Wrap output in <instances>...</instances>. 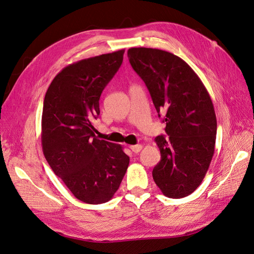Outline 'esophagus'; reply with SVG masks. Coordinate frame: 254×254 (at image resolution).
I'll return each instance as SVG.
<instances>
[{
    "mask_svg": "<svg viewBox=\"0 0 254 254\" xmlns=\"http://www.w3.org/2000/svg\"><path fill=\"white\" fill-rule=\"evenodd\" d=\"M142 148H143V146L142 145H131L130 146V149H131L134 153H137V152H140L141 150H142Z\"/></svg>",
    "mask_w": 254,
    "mask_h": 254,
    "instance_id": "obj_1",
    "label": "esophagus"
}]
</instances>
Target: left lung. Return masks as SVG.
I'll use <instances>...</instances> for the list:
<instances>
[{
  "instance_id": "left-lung-1",
  "label": "left lung",
  "mask_w": 254,
  "mask_h": 254,
  "mask_svg": "<svg viewBox=\"0 0 254 254\" xmlns=\"http://www.w3.org/2000/svg\"><path fill=\"white\" fill-rule=\"evenodd\" d=\"M129 63L147 87L165 135L155 139L161 152L152 178L170 198H183L200 186L212 161L217 122L204 84L186 61L158 49L131 48Z\"/></svg>"
}]
</instances>
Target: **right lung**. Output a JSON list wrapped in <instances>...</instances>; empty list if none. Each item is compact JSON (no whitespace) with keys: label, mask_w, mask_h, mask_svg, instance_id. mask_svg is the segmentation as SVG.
I'll return each mask as SVG.
<instances>
[{"label":"right lung","mask_w":254,"mask_h":254,"mask_svg":"<svg viewBox=\"0 0 254 254\" xmlns=\"http://www.w3.org/2000/svg\"><path fill=\"white\" fill-rule=\"evenodd\" d=\"M124 52L68 64L55 76L44 97V157L71 193L90 204L109 201L129 165L122 146L97 139L93 127L102 92L120 68Z\"/></svg>","instance_id":"right-lung-1"}]
</instances>
